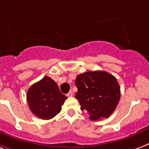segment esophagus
Instances as JSON below:
<instances>
[{
    "label": "esophagus",
    "instance_id": "esophagus-1",
    "mask_svg": "<svg viewBox=\"0 0 149 149\" xmlns=\"http://www.w3.org/2000/svg\"><path fill=\"white\" fill-rule=\"evenodd\" d=\"M72 95H73V92H72V91H70L69 92V93H68V94H67V96H72Z\"/></svg>",
    "mask_w": 149,
    "mask_h": 149
}]
</instances>
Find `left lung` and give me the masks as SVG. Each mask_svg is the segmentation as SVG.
Returning <instances> with one entry per match:
<instances>
[{"label": "left lung", "instance_id": "8db88e82", "mask_svg": "<svg viewBox=\"0 0 149 149\" xmlns=\"http://www.w3.org/2000/svg\"><path fill=\"white\" fill-rule=\"evenodd\" d=\"M76 94L80 104L91 120L107 118L120 100V87L113 75L104 71H88L78 75L75 81Z\"/></svg>", "mask_w": 149, "mask_h": 149}]
</instances>
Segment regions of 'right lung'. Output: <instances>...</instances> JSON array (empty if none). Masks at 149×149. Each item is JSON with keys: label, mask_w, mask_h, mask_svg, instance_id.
Here are the masks:
<instances>
[{"label": "right lung", "mask_w": 149, "mask_h": 149, "mask_svg": "<svg viewBox=\"0 0 149 149\" xmlns=\"http://www.w3.org/2000/svg\"><path fill=\"white\" fill-rule=\"evenodd\" d=\"M67 97L62 95L57 83L45 77L30 87L27 100L30 110L41 119H51L61 110Z\"/></svg>", "instance_id": "add662e5"}]
</instances>
